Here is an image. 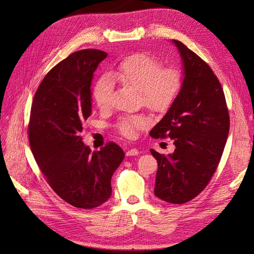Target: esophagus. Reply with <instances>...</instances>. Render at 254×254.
<instances>
[{"instance_id":"34e87169","label":"esophagus","mask_w":254,"mask_h":254,"mask_svg":"<svg viewBox=\"0 0 254 254\" xmlns=\"http://www.w3.org/2000/svg\"><path fill=\"white\" fill-rule=\"evenodd\" d=\"M138 154H139V150L136 149V148H131V149L127 151V157H134V156H138Z\"/></svg>"}]
</instances>
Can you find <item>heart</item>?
I'll use <instances>...</instances> for the list:
<instances>
[{
  "instance_id": "1",
  "label": "heart",
  "mask_w": 254,
  "mask_h": 254,
  "mask_svg": "<svg viewBox=\"0 0 254 254\" xmlns=\"http://www.w3.org/2000/svg\"><path fill=\"white\" fill-rule=\"evenodd\" d=\"M161 62L145 53L129 54L121 59L109 75L124 85L131 86L139 90L142 102L154 111L168 109L179 95L182 84V71L169 66L161 68ZM108 76L97 80L93 87V100L98 108L106 109L111 103L113 83ZM148 120L143 115L125 117L117 127L120 133L127 138L135 137L137 130L147 126Z\"/></svg>"
}]
</instances>
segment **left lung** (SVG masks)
I'll return each instance as SVG.
<instances>
[{
  "label": "left lung",
  "instance_id": "8db88e82",
  "mask_svg": "<svg viewBox=\"0 0 254 254\" xmlns=\"http://www.w3.org/2000/svg\"><path fill=\"white\" fill-rule=\"evenodd\" d=\"M183 66L179 95L149 135L169 137L175 149L167 156L150 149L158 162L154 195L174 204L199 194L215 173L229 131L225 96L211 67L181 41L172 39Z\"/></svg>",
  "mask_w": 254,
  "mask_h": 254
}]
</instances>
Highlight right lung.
I'll list each match as a JSON object with an SVG mask.
<instances>
[{"instance_id":"right-lung-1","label":"right lung","mask_w":254,"mask_h":254,"mask_svg":"<svg viewBox=\"0 0 254 254\" xmlns=\"http://www.w3.org/2000/svg\"><path fill=\"white\" fill-rule=\"evenodd\" d=\"M107 56L100 50H83L53 67L34 95L28 128L32 153L52 189L86 209L111 197L112 175L125 159L115 143L91 151L80 136L91 115L94 71Z\"/></svg>"}]
</instances>
